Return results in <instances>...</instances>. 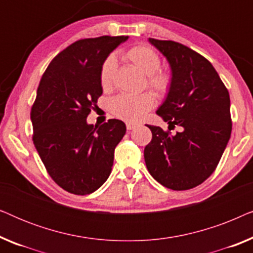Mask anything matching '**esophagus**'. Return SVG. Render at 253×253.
Returning a JSON list of instances; mask_svg holds the SVG:
<instances>
[{"label": "esophagus", "mask_w": 253, "mask_h": 253, "mask_svg": "<svg viewBox=\"0 0 253 253\" xmlns=\"http://www.w3.org/2000/svg\"><path fill=\"white\" fill-rule=\"evenodd\" d=\"M137 126V124L136 123H132V122H127L126 123V129L127 130H132V129H134V127Z\"/></svg>", "instance_id": "obj_1"}]
</instances>
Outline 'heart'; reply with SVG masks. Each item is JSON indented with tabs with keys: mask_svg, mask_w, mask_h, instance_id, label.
Listing matches in <instances>:
<instances>
[{
	"mask_svg": "<svg viewBox=\"0 0 253 253\" xmlns=\"http://www.w3.org/2000/svg\"><path fill=\"white\" fill-rule=\"evenodd\" d=\"M124 57L147 76L148 87L160 96L168 94L172 86V75L168 70H161V58L157 51L144 44H138L126 50ZM115 69V57L108 56L100 70V84L103 88H109L112 86ZM154 103V96L150 92L140 94H121L110 100L109 108L114 115L120 119L136 122L152 109Z\"/></svg>",
	"mask_w": 253,
	"mask_h": 253,
	"instance_id": "obj_1",
	"label": "heart"
}]
</instances>
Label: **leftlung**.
Instances as JSON below:
<instances>
[{
	"label": "left lung",
	"mask_w": 253,
	"mask_h": 253,
	"mask_svg": "<svg viewBox=\"0 0 253 253\" xmlns=\"http://www.w3.org/2000/svg\"><path fill=\"white\" fill-rule=\"evenodd\" d=\"M167 58L172 75L171 89L157 114L171 134L147 126L152 140L144 150L145 164L154 179L166 188L182 191L212 175L231 133L230 99L226 86L210 61L184 44L148 39Z\"/></svg>",
	"instance_id": "1"
}]
</instances>
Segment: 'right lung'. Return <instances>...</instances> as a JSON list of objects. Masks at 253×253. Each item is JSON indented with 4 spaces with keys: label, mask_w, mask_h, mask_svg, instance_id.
Listing matches in <instances>:
<instances>
[{
    "label": "right lung",
    "mask_w": 253,
    "mask_h": 253,
    "mask_svg": "<svg viewBox=\"0 0 253 253\" xmlns=\"http://www.w3.org/2000/svg\"><path fill=\"white\" fill-rule=\"evenodd\" d=\"M127 37L82 39L53 58L31 109L33 144L48 174L65 191L89 195L109 177L114 151L126 127L122 121L88 124L102 94L100 70Z\"/></svg>",
    "instance_id": "add662e5"
}]
</instances>
